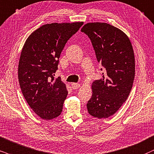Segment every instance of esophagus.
<instances>
[{"label":"esophagus","mask_w":154,"mask_h":154,"mask_svg":"<svg viewBox=\"0 0 154 154\" xmlns=\"http://www.w3.org/2000/svg\"><path fill=\"white\" fill-rule=\"evenodd\" d=\"M71 86H72V87L73 89H77L80 87V85L78 83H72L71 85Z\"/></svg>","instance_id":"esophagus-1"}]
</instances>
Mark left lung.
<instances>
[{
  "instance_id": "8db88e82",
  "label": "left lung",
  "mask_w": 154,
  "mask_h": 154,
  "mask_svg": "<svg viewBox=\"0 0 154 154\" xmlns=\"http://www.w3.org/2000/svg\"><path fill=\"white\" fill-rule=\"evenodd\" d=\"M81 31L90 38L97 61L104 67L103 78L91 83L89 114L105 119L114 115L127 100L135 76V57L129 37L106 23H88Z\"/></svg>"
}]
</instances>
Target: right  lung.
Returning a JSON list of instances; mask_svg holds the SVG:
<instances>
[{
  "label": "right lung",
  "mask_w": 154,
  "mask_h": 154,
  "mask_svg": "<svg viewBox=\"0 0 154 154\" xmlns=\"http://www.w3.org/2000/svg\"><path fill=\"white\" fill-rule=\"evenodd\" d=\"M83 22L42 25L27 38L18 64V80L30 107L40 118L51 120L63 111L68 91L61 77L54 79L59 58L67 40Z\"/></svg>",
  "instance_id": "obj_1"
}]
</instances>
